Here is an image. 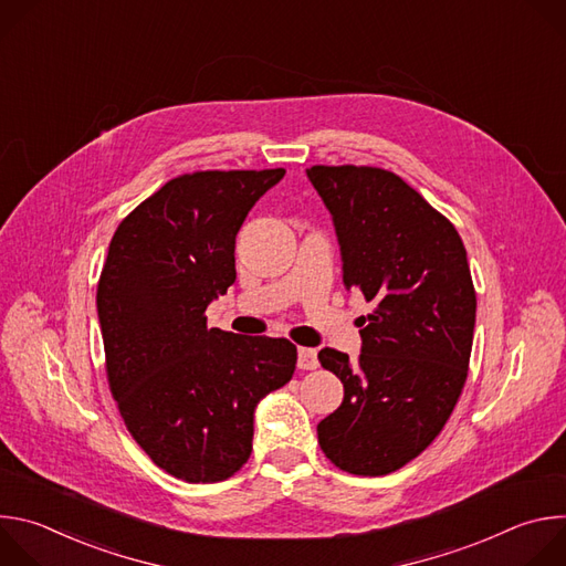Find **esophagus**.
Here are the masks:
<instances>
[{"label":"esophagus","mask_w":566,"mask_h":566,"mask_svg":"<svg viewBox=\"0 0 566 566\" xmlns=\"http://www.w3.org/2000/svg\"><path fill=\"white\" fill-rule=\"evenodd\" d=\"M297 367L300 369H315L317 367V352L308 347L297 349Z\"/></svg>","instance_id":"esophagus-1"}]
</instances>
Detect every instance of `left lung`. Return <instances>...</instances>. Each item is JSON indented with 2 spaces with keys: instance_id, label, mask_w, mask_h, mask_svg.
<instances>
[{
  "instance_id": "left-lung-1",
  "label": "left lung",
  "mask_w": 566,
  "mask_h": 566,
  "mask_svg": "<svg viewBox=\"0 0 566 566\" xmlns=\"http://www.w3.org/2000/svg\"><path fill=\"white\" fill-rule=\"evenodd\" d=\"M340 247L343 284L376 311L360 317V356L325 347L345 398L317 423V441L340 470L389 474L443 430L463 389L476 297L463 241L400 177L378 168L313 166Z\"/></svg>"
}]
</instances>
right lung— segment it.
<instances>
[{
  "label": "right lung",
  "mask_w": 566,
  "mask_h": 566,
  "mask_svg": "<svg viewBox=\"0 0 566 566\" xmlns=\"http://www.w3.org/2000/svg\"><path fill=\"white\" fill-rule=\"evenodd\" d=\"M286 170L195 172L129 212L98 282L107 376L120 417L177 479L232 476L253 450L258 402L297 360L286 338L208 329L206 308L234 282V239Z\"/></svg>",
  "instance_id": "add662e5"
}]
</instances>
